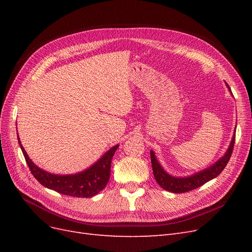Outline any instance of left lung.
Wrapping results in <instances>:
<instances>
[{
    "instance_id": "left-lung-1",
    "label": "left lung",
    "mask_w": 252,
    "mask_h": 252,
    "mask_svg": "<svg viewBox=\"0 0 252 252\" xmlns=\"http://www.w3.org/2000/svg\"><path fill=\"white\" fill-rule=\"evenodd\" d=\"M226 86L232 95L231 89L229 86H228L227 83H226ZM234 132H235V129H234ZM234 141H235V134L232 135L229 147H228L227 151L225 152V155L222 158H219L215 164L208 167V168L196 172L192 175H188V177H173V175L166 172V170L163 168L162 165L159 164L157 159L155 151L150 150L152 171H154L156 181L163 189L173 193H183V192L190 191V190H193L195 188H199L200 186L204 185L205 183H207L210 180L217 178L218 175L224 170L228 161H229V158L231 157Z\"/></svg>"
}]
</instances>
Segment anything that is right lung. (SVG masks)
Listing matches in <instances>:
<instances>
[{"mask_svg":"<svg viewBox=\"0 0 252 252\" xmlns=\"http://www.w3.org/2000/svg\"><path fill=\"white\" fill-rule=\"evenodd\" d=\"M18 141L29 169L37 182L59 193L75 197H91L105 188L110 177L112 157L119 147V145L111 147L94 164L81 172L74 174H55L37 167L29 158L27 152L22 146L19 135Z\"/></svg>","mask_w":252,"mask_h":252,"instance_id":"obj_1","label":"right lung"}]
</instances>
